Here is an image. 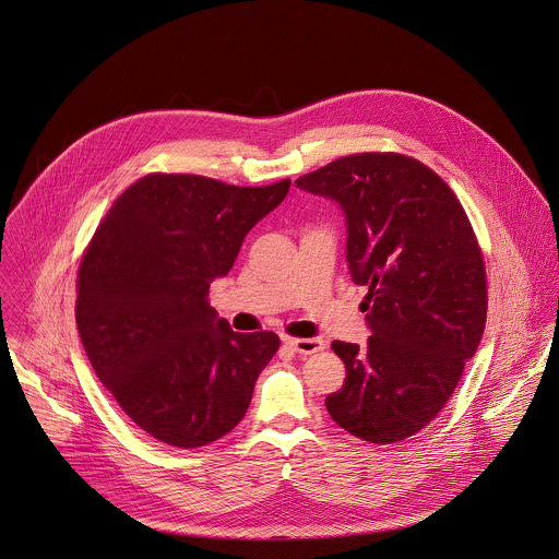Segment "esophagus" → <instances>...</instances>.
<instances>
[{
  "mask_svg": "<svg viewBox=\"0 0 559 559\" xmlns=\"http://www.w3.org/2000/svg\"><path fill=\"white\" fill-rule=\"evenodd\" d=\"M283 341L296 354H302V356H310V354H317V352L325 349V341L323 338H289V336H285Z\"/></svg>",
  "mask_w": 559,
  "mask_h": 559,
  "instance_id": "obj_1",
  "label": "esophagus"
}]
</instances>
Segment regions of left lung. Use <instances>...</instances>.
I'll return each mask as SVG.
<instances>
[{
	"label": "left lung",
	"instance_id": "1",
	"mask_svg": "<svg viewBox=\"0 0 559 559\" xmlns=\"http://www.w3.org/2000/svg\"><path fill=\"white\" fill-rule=\"evenodd\" d=\"M296 187L341 205L352 278L369 287L367 347L332 343L347 377L328 414L365 441H403L443 409L485 332L487 276L469 218L435 171L394 152L343 156Z\"/></svg>",
	"mask_w": 559,
	"mask_h": 559
}]
</instances>
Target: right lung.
Here are the masks:
<instances>
[{"label": "right lung", "mask_w": 559, "mask_h": 559, "mask_svg": "<svg viewBox=\"0 0 559 559\" xmlns=\"http://www.w3.org/2000/svg\"><path fill=\"white\" fill-rule=\"evenodd\" d=\"M289 187L150 174L98 225L79 265L76 328L103 385L154 439L199 448L245 418L281 341L234 332L207 292Z\"/></svg>", "instance_id": "right-lung-1"}]
</instances>
